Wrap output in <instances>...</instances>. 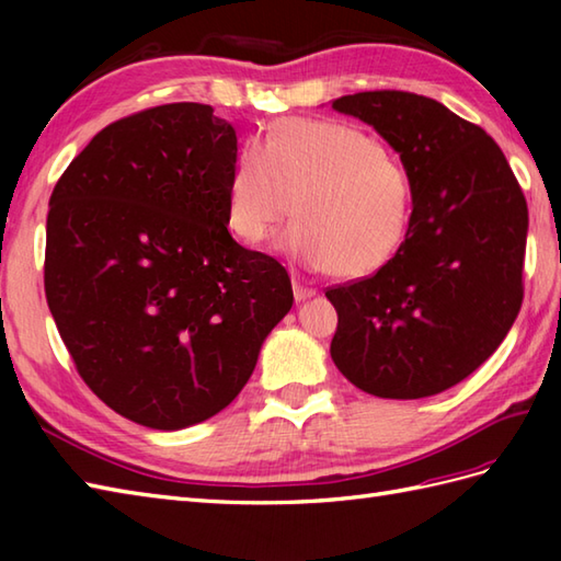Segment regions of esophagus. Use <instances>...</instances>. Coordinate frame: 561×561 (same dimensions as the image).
<instances>
[{"label": "esophagus", "instance_id": "obj_1", "mask_svg": "<svg viewBox=\"0 0 561 561\" xmlns=\"http://www.w3.org/2000/svg\"><path fill=\"white\" fill-rule=\"evenodd\" d=\"M311 296H316V289L306 287V284H301L299 279H294V299L296 301H306V299H311Z\"/></svg>", "mask_w": 561, "mask_h": 561}]
</instances>
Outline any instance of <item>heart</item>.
<instances>
[{
	"mask_svg": "<svg viewBox=\"0 0 561 561\" xmlns=\"http://www.w3.org/2000/svg\"><path fill=\"white\" fill-rule=\"evenodd\" d=\"M231 231L267 241L289 217L291 255L335 279H364L400 253L414 219V181L396 151L342 121L282 117L241 149L226 197Z\"/></svg>",
	"mask_w": 561,
	"mask_h": 561,
	"instance_id": "b5f03b06",
	"label": "heart"
}]
</instances>
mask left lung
<instances>
[{"label": "left lung", "mask_w": 561, "mask_h": 561, "mask_svg": "<svg viewBox=\"0 0 561 561\" xmlns=\"http://www.w3.org/2000/svg\"><path fill=\"white\" fill-rule=\"evenodd\" d=\"M332 108L374 125L414 181L400 253L325 291L332 362L368 396H436L490 359L520 311L526 197L496 141L434 99L362 91Z\"/></svg>", "instance_id": "1"}]
</instances>
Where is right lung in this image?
<instances>
[{"instance_id": "right-lung-1", "label": "right lung", "mask_w": 561, "mask_h": 561, "mask_svg": "<svg viewBox=\"0 0 561 561\" xmlns=\"http://www.w3.org/2000/svg\"><path fill=\"white\" fill-rule=\"evenodd\" d=\"M236 153L211 105H157L101 129L50 195L59 337L83 383L141 426L221 412L294 304L287 270L226 229Z\"/></svg>"}]
</instances>
